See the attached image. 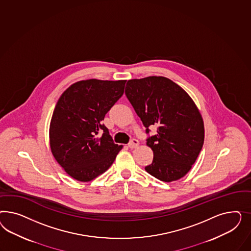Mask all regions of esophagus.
<instances>
[{"instance_id": "obj_1", "label": "esophagus", "mask_w": 251, "mask_h": 251, "mask_svg": "<svg viewBox=\"0 0 251 251\" xmlns=\"http://www.w3.org/2000/svg\"><path fill=\"white\" fill-rule=\"evenodd\" d=\"M138 145H139V142H138V140H136V139H133V140H131V141H130V143L128 145V146H129L130 149H133V148H136V147H138Z\"/></svg>"}]
</instances>
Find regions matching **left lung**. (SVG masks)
<instances>
[{
  "instance_id": "left-lung-1",
  "label": "left lung",
  "mask_w": 251,
  "mask_h": 251,
  "mask_svg": "<svg viewBox=\"0 0 251 251\" xmlns=\"http://www.w3.org/2000/svg\"><path fill=\"white\" fill-rule=\"evenodd\" d=\"M125 94L148 133L153 152L146 172L161 181L171 182L190 170L204 142V124L194 101L178 84L163 76H148L127 82Z\"/></svg>"
}]
</instances>
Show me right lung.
<instances>
[{"label":"right lung","mask_w":251,"mask_h":251,"mask_svg":"<svg viewBox=\"0 0 251 251\" xmlns=\"http://www.w3.org/2000/svg\"><path fill=\"white\" fill-rule=\"evenodd\" d=\"M125 83L79 81L56 104L50 125V150L64 171L78 181L88 182L103 174L123 147L114 144L102 121L122 98Z\"/></svg>","instance_id":"right-lung-1"}]
</instances>
